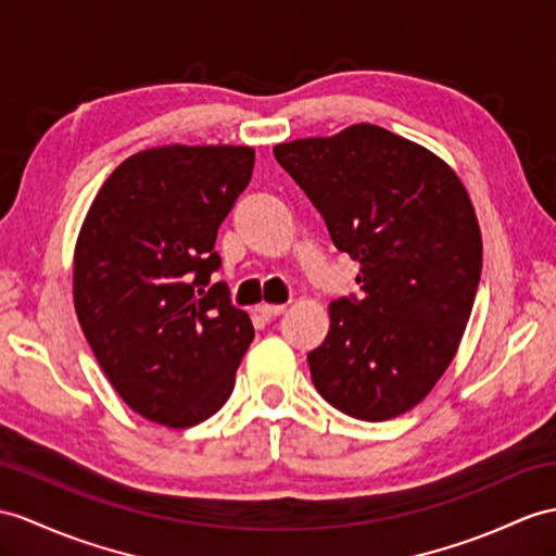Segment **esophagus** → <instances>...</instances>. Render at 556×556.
<instances>
[{
	"label": "esophagus",
	"instance_id": "34e87169",
	"mask_svg": "<svg viewBox=\"0 0 556 556\" xmlns=\"http://www.w3.org/2000/svg\"><path fill=\"white\" fill-rule=\"evenodd\" d=\"M256 311H260V314L266 320H270V318H276L280 314H286V304H260V306H256Z\"/></svg>",
	"mask_w": 556,
	"mask_h": 556
}]
</instances>
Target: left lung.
I'll return each instance as SVG.
<instances>
[{"label": "left lung", "instance_id": "1", "mask_svg": "<svg viewBox=\"0 0 556 556\" xmlns=\"http://www.w3.org/2000/svg\"><path fill=\"white\" fill-rule=\"evenodd\" d=\"M361 264V300L330 304V330L308 354L318 394L363 422L422 401L457 354L481 278L471 198L448 162L377 125L274 148Z\"/></svg>", "mask_w": 556, "mask_h": 556}]
</instances>
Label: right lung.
<instances>
[{
	"label": "right lung",
	"instance_id": "obj_1",
	"mask_svg": "<svg viewBox=\"0 0 556 556\" xmlns=\"http://www.w3.org/2000/svg\"><path fill=\"white\" fill-rule=\"evenodd\" d=\"M252 167L250 146L146 148L108 176L79 228L77 320L119 399L151 422L200 425L233 391L254 328L210 278Z\"/></svg>",
	"mask_w": 556,
	"mask_h": 556
}]
</instances>
